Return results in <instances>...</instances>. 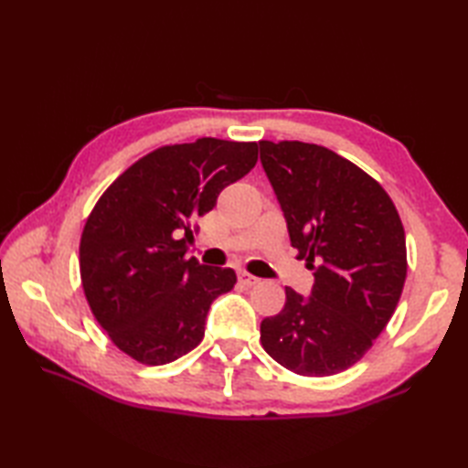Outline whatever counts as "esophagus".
I'll return each mask as SVG.
<instances>
[{
    "mask_svg": "<svg viewBox=\"0 0 468 468\" xmlns=\"http://www.w3.org/2000/svg\"><path fill=\"white\" fill-rule=\"evenodd\" d=\"M239 283H243L245 287H253V285H257L260 283V277H255V275H251V273H247V271H239Z\"/></svg>",
    "mask_w": 468,
    "mask_h": 468,
    "instance_id": "obj_1",
    "label": "esophagus"
}]
</instances>
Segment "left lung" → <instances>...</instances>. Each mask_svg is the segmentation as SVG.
Returning <instances> with one entry per match:
<instances>
[{"mask_svg": "<svg viewBox=\"0 0 468 468\" xmlns=\"http://www.w3.org/2000/svg\"><path fill=\"white\" fill-rule=\"evenodd\" d=\"M261 165L297 260L314 270L310 300L285 287L261 322V346L297 376H334L370 350L400 302L406 237L382 185L320 144L260 141Z\"/></svg>", "mask_w": 468, "mask_h": 468, "instance_id": "8db88e82", "label": "left lung"}]
</instances>
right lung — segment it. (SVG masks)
<instances>
[{"label":"right lung","instance_id":"obj_1","mask_svg":"<svg viewBox=\"0 0 468 468\" xmlns=\"http://www.w3.org/2000/svg\"><path fill=\"white\" fill-rule=\"evenodd\" d=\"M255 163L257 143L166 144L98 198L80 237V280L96 322L133 360L163 366L203 342L208 307L237 275L186 260V245L197 218Z\"/></svg>","mask_w":468,"mask_h":468}]
</instances>
